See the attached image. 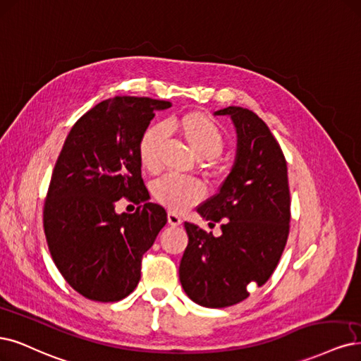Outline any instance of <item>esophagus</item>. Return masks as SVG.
<instances>
[{"label": "esophagus", "instance_id": "esophagus-1", "mask_svg": "<svg viewBox=\"0 0 361 361\" xmlns=\"http://www.w3.org/2000/svg\"><path fill=\"white\" fill-rule=\"evenodd\" d=\"M167 221H169V224H170L171 227H178V226H180V224H182L180 216H179V215H176V214H173V212H169V215H167Z\"/></svg>", "mask_w": 361, "mask_h": 361}]
</instances>
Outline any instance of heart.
Segmentation results:
<instances>
[{
	"instance_id": "obj_1",
	"label": "heart",
	"mask_w": 361,
	"mask_h": 361,
	"mask_svg": "<svg viewBox=\"0 0 361 361\" xmlns=\"http://www.w3.org/2000/svg\"><path fill=\"white\" fill-rule=\"evenodd\" d=\"M179 128L194 154L202 159H214L224 151L226 139L219 126L203 114H190L179 121ZM169 134L166 122L151 123L140 135L139 158L143 169L155 171L159 167V149ZM155 200L173 212H183L197 204L206 194L204 186L194 178L167 173L151 185Z\"/></svg>"
}]
</instances>
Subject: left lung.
<instances>
[{"label":"left lung","mask_w":361,"mask_h":361,"mask_svg":"<svg viewBox=\"0 0 361 361\" xmlns=\"http://www.w3.org/2000/svg\"><path fill=\"white\" fill-rule=\"evenodd\" d=\"M228 115L238 133L234 166L218 194L197 212L209 224L219 222L215 238L185 222L188 246L179 266L182 288L192 302L227 307L264 285L276 269L290 233L287 161L266 122L252 110L230 106L215 111Z\"/></svg>","instance_id":"obj_1"}]
</instances>
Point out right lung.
<instances>
[{"instance_id": "obj_1", "label": "right lung", "mask_w": 361, "mask_h": 361, "mask_svg": "<svg viewBox=\"0 0 361 361\" xmlns=\"http://www.w3.org/2000/svg\"><path fill=\"white\" fill-rule=\"evenodd\" d=\"M170 102L115 97L73 126L56 159L43 209L49 251L70 287L90 300L119 302L140 281L142 257L166 226L164 207L149 203L139 140ZM128 197L134 214L114 212Z\"/></svg>"}]
</instances>
